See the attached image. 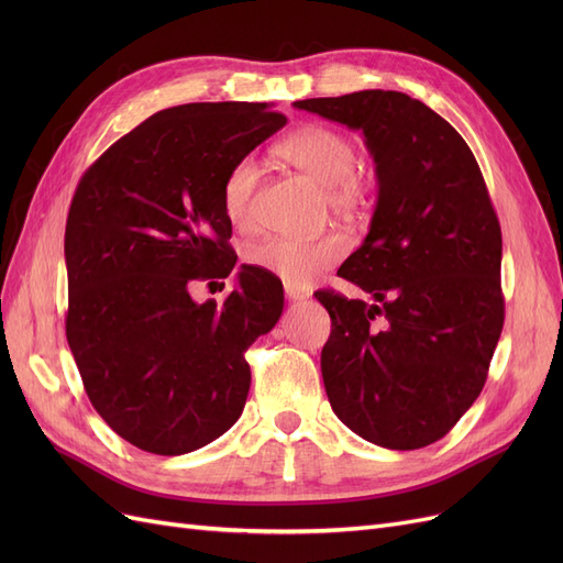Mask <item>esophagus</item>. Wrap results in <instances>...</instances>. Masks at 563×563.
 Instances as JSON below:
<instances>
[{"instance_id":"1","label":"esophagus","mask_w":563,"mask_h":563,"mask_svg":"<svg viewBox=\"0 0 563 563\" xmlns=\"http://www.w3.org/2000/svg\"><path fill=\"white\" fill-rule=\"evenodd\" d=\"M284 294H286V298H288V300H305V298L310 296L308 291H305V288H300V286H291V284H286V286H284Z\"/></svg>"}]
</instances>
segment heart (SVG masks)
<instances>
[{"label": "heart", "mask_w": 563, "mask_h": 563, "mask_svg": "<svg viewBox=\"0 0 563 563\" xmlns=\"http://www.w3.org/2000/svg\"><path fill=\"white\" fill-rule=\"evenodd\" d=\"M279 155L323 187L331 211L354 216L368 203L371 178L356 168V145L345 133L323 124H308L286 135ZM255 185H258V162L253 157L236 159L220 190L230 223L246 225L251 220ZM345 253L347 240L338 232L321 234L317 240L267 236L246 249V261L286 284L308 286Z\"/></svg>", "instance_id": "heart-1"}]
</instances>
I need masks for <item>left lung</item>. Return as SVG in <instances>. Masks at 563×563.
Masks as SVG:
<instances>
[{"mask_svg":"<svg viewBox=\"0 0 563 563\" xmlns=\"http://www.w3.org/2000/svg\"><path fill=\"white\" fill-rule=\"evenodd\" d=\"M294 106L362 131L378 176L366 240L338 269L373 302L314 294L331 317V408L376 446H430L479 397L505 321L503 234L479 164L444 117L399 91Z\"/></svg>","mask_w":563,"mask_h":563,"instance_id":"8db88e82","label":"left lung"}]
</instances>
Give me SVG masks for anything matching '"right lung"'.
I'll return each mask as SVG.
<instances>
[{"label":"right lung","mask_w":563,"mask_h":563,"mask_svg":"<svg viewBox=\"0 0 563 563\" xmlns=\"http://www.w3.org/2000/svg\"><path fill=\"white\" fill-rule=\"evenodd\" d=\"M284 124L267 103L168 108L77 185L65 225L67 345L98 416L141 451H197L244 411V352L279 321L282 282L242 265L223 305L195 302L190 286L232 272L223 180Z\"/></svg>","instance_id":"add662e5"}]
</instances>
